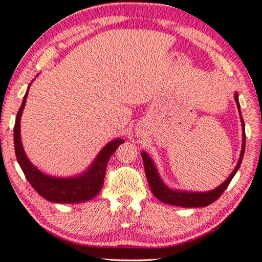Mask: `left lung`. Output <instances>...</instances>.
Listing matches in <instances>:
<instances>
[{"label": "left lung", "mask_w": 262, "mask_h": 262, "mask_svg": "<svg viewBox=\"0 0 262 262\" xmlns=\"http://www.w3.org/2000/svg\"><path fill=\"white\" fill-rule=\"evenodd\" d=\"M234 98H235V101H236L238 112H240V104H238L237 93H235ZM240 116H241V112H240ZM241 122H242V128H244V137H242V140H244V142H242V150H241L240 158H238L237 164L233 170V172L229 175V177L227 178L221 185H219L217 188L211 191L192 192V191L173 190V189L168 188L164 183H163L161 177H159L156 166H155L154 162L151 161L149 155L142 151L144 169H145V175L147 178V182H149V187L151 189V191H152V194L156 196L159 201H162L163 203L171 204V206L184 207V208L206 207L215 202V201L223 194V191H225L227 187L229 185L230 181L233 180L235 173H236L238 168H240L242 158H244L245 147H246V136H245V123H244V119H242V117H241Z\"/></svg>", "instance_id": "1"}]
</instances>
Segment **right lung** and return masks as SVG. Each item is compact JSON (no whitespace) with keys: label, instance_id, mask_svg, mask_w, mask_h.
<instances>
[{"label":"right lung","instance_id":"add662e5","mask_svg":"<svg viewBox=\"0 0 262 262\" xmlns=\"http://www.w3.org/2000/svg\"><path fill=\"white\" fill-rule=\"evenodd\" d=\"M28 90L25 94L22 105L17 112L14 126L15 155H16V159L26 178L34 188V190H36L37 194L47 201H51V202L80 203L92 200L93 197L99 194L101 188H103L106 166H107L110 157L116 152L120 144L124 143V139L117 138L106 144L97 158L94 159L92 165L82 175L70 178H59L45 175L43 172H41L39 169L35 168L30 163L28 157L26 156L24 146H22L21 143L20 122L22 111H24L26 100H27Z\"/></svg>","mask_w":262,"mask_h":262}]
</instances>
